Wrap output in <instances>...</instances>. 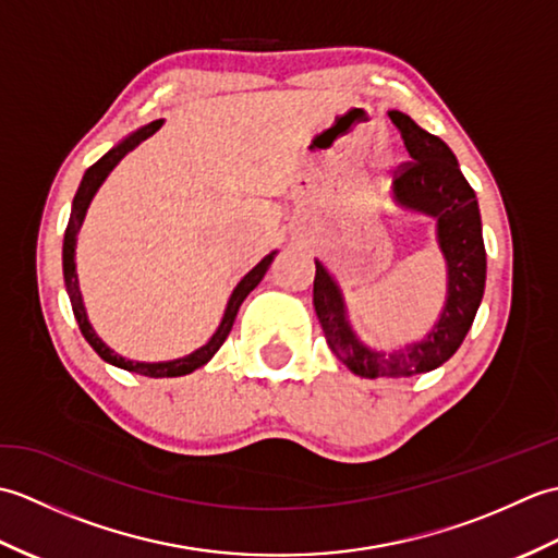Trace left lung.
Returning <instances> with one entry per match:
<instances>
[{
  "label": "left lung",
  "mask_w": 558,
  "mask_h": 558,
  "mask_svg": "<svg viewBox=\"0 0 558 558\" xmlns=\"http://www.w3.org/2000/svg\"><path fill=\"white\" fill-rule=\"evenodd\" d=\"M388 114L400 129L412 158L396 177L393 198L402 208L436 218V240L448 266V294L429 336L405 350L378 352L366 348L354 333L338 282L330 278L322 260H316L314 310L318 324L336 357L362 378L414 376L448 362L475 322L487 280L477 196L462 177L453 150L414 124L408 114L398 110Z\"/></svg>",
  "instance_id": "left-lung-1"
}]
</instances>
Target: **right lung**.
Segmentation results:
<instances>
[{"label": "right lung", "instance_id": "1", "mask_svg": "<svg viewBox=\"0 0 558 558\" xmlns=\"http://www.w3.org/2000/svg\"><path fill=\"white\" fill-rule=\"evenodd\" d=\"M160 126H162V120H156V122H150L146 126H141L138 132H134L132 136H126L120 146H114L112 150L105 153V156L96 165H90V168L86 170V174H83L81 186H78V192L74 196V204H71V216H69V225H66V232H64V248H62L64 286H66L69 300H71V310H74V316H76L83 338H86L88 345L100 354V360L110 362L114 366H120V369L134 372V374H141V376H150V378L184 376V374H192L194 369H198V366H204L213 357V354L220 350L225 338L230 336L232 324H234V318H236V312H240V306L246 300V294L252 292L260 280H264L268 266L272 264V256H276V252H270L266 258H260L258 264L252 270H248L240 282H236V288L230 294V302H228V306H225V314H222V322H220L218 330H216V333H213V338L206 342L204 348H198L196 352L186 354V357L172 360V362H153V364L150 362H134V360L122 357V354H117L114 350H110L108 345H105V342L98 338L96 330H93V326L88 322V314H86V306H83L81 288H78V276H76V260H74V256H76V234L81 230L83 218H86V210L90 206L93 196H96L100 184L105 182V177H108L114 170V165L120 162L126 156V153H132L136 146L144 144V141L148 136L156 134Z\"/></svg>", "mask_w": 558, "mask_h": 558}]
</instances>
